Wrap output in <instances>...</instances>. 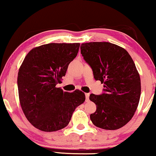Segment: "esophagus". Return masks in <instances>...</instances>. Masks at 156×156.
Segmentation results:
<instances>
[{"label":"esophagus","instance_id":"1","mask_svg":"<svg viewBox=\"0 0 156 156\" xmlns=\"http://www.w3.org/2000/svg\"><path fill=\"white\" fill-rule=\"evenodd\" d=\"M85 98H86V100L88 101L89 98H90V94H89V93H85Z\"/></svg>","mask_w":156,"mask_h":156}]
</instances>
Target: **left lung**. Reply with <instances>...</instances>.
<instances>
[{"label": "left lung", "mask_w": 156, "mask_h": 156, "mask_svg": "<svg viewBox=\"0 0 156 156\" xmlns=\"http://www.w3.org/2000/svg\"><path fill=\"white\" fill-rule=\"evenodd\" d=\"M80 48L94 78L104 84L102 94L90 95L97 106L91 120L105 130L120 128L132 119L140 98V75L133 58L125 48L109 42L82 44Z\"/></svg>", "instance_id": "1"}]
</instances>
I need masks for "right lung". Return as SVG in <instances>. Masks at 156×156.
Wrapping results in <instances>:
<instances>
[{
  "instance_id": "1",
  "label": "right lung",
  "mask_w": 156,
  "mask_h": 156,
  "mask_svg": "<svg viewBox=\"0 0 156 156\" xmlns=\"http://www.w3.org/2000/svg\"><path fill=\"white\" fill-rule=\"evenodd\" d=\"M80 46L44 44L33 48L24 58L17 80L20 104L27 120L38 130L53 132L67 126L76 107L85 100L82 91L70 93L56 87Z\"/></svg>"
}]
</instances>
